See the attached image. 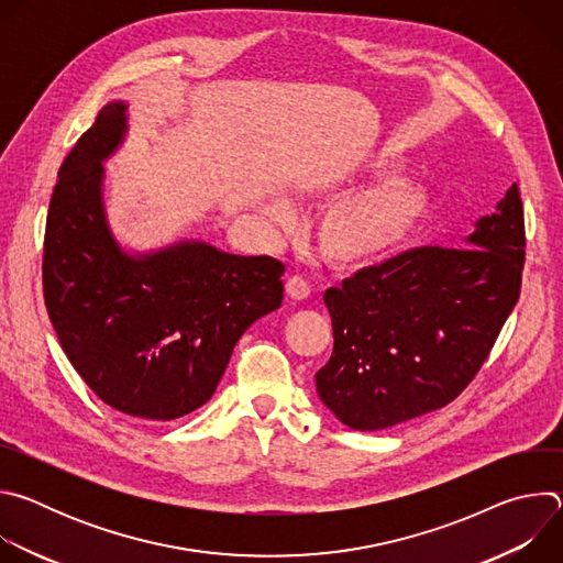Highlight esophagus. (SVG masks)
I'll return each instance as SVG.
<instances>
[{
	"label": "esophagus",
	"instance_id": "34e87169",
	"mask_svg": "<svg viewBox=\"0 0 563 563\" xmlns=\"http://www.w3.org/2000/svg\"><path fill=\"white\" fill-rule=\"evenodd\" d=\"M287 294H289V298H294V300H305V298L311 294V285H309V280H305L302 276H291V278L287 280Z\"/></svg>",
	"mask_w": 563,
	"mask_h": 563
}]
</instances>
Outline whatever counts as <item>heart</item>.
<instances>
[{
    "label": "heart",
    "mask_w": 563,
    "mask_h": 563,
    "mask_svg": "<svg viewBox=\"0 0 563 563\" xmlns=\"http://www.w3.org/2000/svg\"><path fill=\"white\" fill-rule=\"evenodd\" d=\"M394 148L383 146L367 159L374 174L400 165ZM428 189L408 176H387L376 185L334 202L318 220L320 250L339 265H361L385 258L417 235L430 216Z\"/></svg>",
    "instance_id": "b5f03b06"
}]
</instances>
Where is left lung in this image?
I'll return each instance as SVG.
<instances>
[{
    "mask_svg": "<svg viewBox=\"0 0 563 563\" xmlns=\"http://www.w3.org/2000/svg\"><path fill=\"white\" fill-rule=\"evenodd\" d=\"M526 227L519 187L461 247H419L325 291L334 352L316 389L352 430H385L454 400L519 300Z\"/></svg>",
    "mask_w": 563,
    "mask_h": 563,
    "instance_id": "1",
    "label": "left lung"
}]
</instances>
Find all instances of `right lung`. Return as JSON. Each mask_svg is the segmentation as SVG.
Listing matches in <instances>:
<instances>
[{"mask_svg":"<svg viewBox=\"0 0 563 563\" xmlns=\"http://www.w3.org/2000/svg\"><path fill=\"white\" fill-rule=\"evenodd\" d=\"M126 133L107 104L59 167L44 233V300L62 350L107 406L174 421L216 391L238 339L283 302L285 265L198 240L129 256L104 202V159Z\"/></svg>","mask_w":563,"mask_h":563,"instance_id":"add662e5","label":"right lung"}]
</instances>
